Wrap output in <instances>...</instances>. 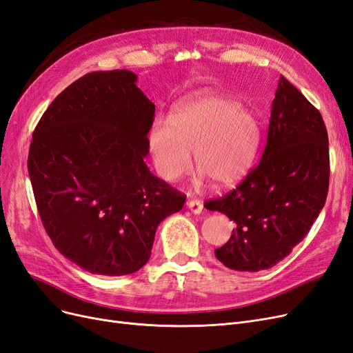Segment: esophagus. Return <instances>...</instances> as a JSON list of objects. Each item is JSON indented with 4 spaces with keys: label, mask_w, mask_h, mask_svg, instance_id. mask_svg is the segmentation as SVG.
<instances>
[{
    "label": "esophagus",
    "mask_w": 353,
    "mask_h": 353,
    "mask_svg": "<svg viewBox=\"0 0 353 353\" xmlns=\"http://www.w3.org/2000/svg\"><path fill=\"white\" fill-rule=\"evenodd\" d=\"M186 205H188V208H189L193 214H201V212H202V210H203L202 202H201V201H196V199L188 201Z\"/></svg>",
    "instance_id": "esophagus-1"
}]
</instances>
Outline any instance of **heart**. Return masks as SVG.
Wrapping results in <instances>:
<instances>
[{
	"instance_id": "heart-1",
	"label": "heart",
	"mask_w": 353,
	"mask_h": 353,
	"mask_svg": "<svg viewBox=\"0 0 353 353\" xmlns=\"http://www.w3.org/2000/svg\"><path fill=\"white\" fill-rule=\"evenodd\" d=\"M261 143V126L251 110L230 97H202L180 105L168 121H157L150 148L157 173L167 181L186 174L190 152L215 189H232L249 174Z\"/></svg>"
}]
</instances>
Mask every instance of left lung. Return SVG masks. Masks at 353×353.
I'll return each mask as SVG.
<instances>
[{
  "label": "left lung",
  "instance_id": "8db88e82",
  "mask_svg": "<svg viewBox=\"0 0 353 353\" xmlns=\"http://www.w3.org/2000/svg\"><path fill=\"white\" fill-rule=\"evenodd\" d=\"M328 179V136L320 111L280 76L259 164L236 189L205 202L207 210L236 223L215 256L236 271L274 267L310 232L325 203Z\"/></svg>",
  "mask_w": 353,
  "mask_h": 353
}]
</instances>
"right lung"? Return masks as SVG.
Wrapping results in <instances>:
<instances>
[{"label": "right lung", "mask_w": 353, "mask_h": 353, "mask_svg": "<svg viewBox=\"0 0 353 353\" xmlns=\"http://www.w3.org/2000/svg\"><path fill=\"white\" fill-rule=\"evenodd\" d=\"M136 81L129 70L82 76L51 102L32 136L28 170L45 232L92 274L142 268L158 224L186 201L143 163L155 105Z\"/></svg>", "instance_id": "obj_1"}]
</instances>
